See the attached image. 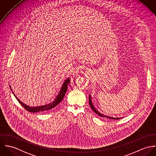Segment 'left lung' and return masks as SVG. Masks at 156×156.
I'll use <instances>...</instances> for the list:
<instances>
[{
  "instance_id": "left-lung-1",
  "label": "left lung",
  "mask_w": 156,
  "mask_h": 156,
  "mask_svg": "<svg viewBox=\"0 0 156 156\" xmlns=\"http://www.w3.org/2000/svg\"><path fill=\"white\" fill-rule=\"evenodd\" d=\"M89 104H90V107L91 108V109L93 110V111L96 113V114H97L98 115H99V116H101V117H106V118H108V119H112V120H119V119H120L121 118H113V117H108V116H105V115H102V114H101L100 112H99L95 108H94V106L93 105V104H92V102H91V98H90V96H89Z\"/></svg>"
}]
</instances>
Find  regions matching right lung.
<instances>
[{"instance_id": "right-lung-1", "label": "right lung", "mask_w": 156, "mask_h": 156, "mask_svg": "<svg viewBox=\"0 0 156 156\" xmlns=\"http://www.w3.org/2000/svg\"><path fill=\"white\" fill-rule=\"evenodd\" d=\"M70 80L69 79H68L66 80H65V81L64 82L63 84V86L61 88V90L59 92L58 94L57 95V96L56 97V98L55 99V100L50 104H48V105H44V106H37V107H31V106H29L25 104L22 103L17 98L16 96V95L14 94V93L12 92V93L14 94V96L16 97V98L17 99L18 102L21 105V106L26 109L27 110V111L29 112H45L46 111H48L49 109H51L53 108L54 107L56 106L58 104H60V102L63 100V99L65 97V93L67 91V89H68V84H69ZM10 86V85H9ZM11 88V90H12L11 89V87L10 86Z\"/></svg>"}]
</instances>
